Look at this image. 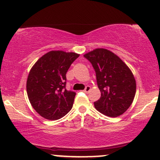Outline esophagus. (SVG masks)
<instances>
[{
	"label": "esophagus",
	"instance_id": "1",
	"mask_svg": "<svg viewBox=\"0 0 160 160\" xmlns=\"http://www.w3.org/2000/svg\"><path fill=\"white\" fill-rule=\"evenodd\" d=\"M90 89H91V86H86V87L85 88V89H84L83 92H89L90 91Z\"/></svg>",
	"mask_w": 160,
	"mask_h": 160
}]
</instances>
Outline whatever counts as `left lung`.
<instances>
[{"label": "left lung", "instance_id": "left-lung-1", "mask_svg": "<svg viewBox=\"0 0 160 160\" xmlns=\"http://www.w3.org/2000/svg\"><path fill=\"white\" fill-rule=\"evenodd\" d=\"M84 57L94 68L101 92V98L94 102L95 108L108 117L122 115L132 104L136 92L132 71L120 57L107 49H95Z\"/></svg>", "mask_w": 160, "mask_h": 160}]
</instances>
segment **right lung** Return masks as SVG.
Returning a JSON list of instances; mask_svg holds the SVG:
<instances>
[{
	"label": "right lung",
	"mask_w": 160,
	"mask_h": 160,
	"mask_svg": "<svg viewBox=\"0 0 160 160\" xmlns=\"http://www.w3.org/2000/svg\"><path fill=\"white\" fill-rule=\"evenodd\" d=\"M79 56L72 52L49 51L31 68L26 82L28 97L43 118L58 120L72 108L76 93L65 89L66 73Z\"/></svg>",
	"instance_id": "add662e5"
}]
</instances>
